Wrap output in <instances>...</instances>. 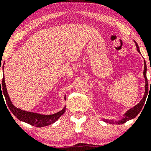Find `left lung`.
Returning a JSON list of instances; mask_svg holds the SVG:
<instances>
[{"label":"left lung","instance_id":"obj_1","mask_svg":"<svg viewBox=\"0 0 151 151\" xmlns=\"http://www.w3.org/2000/svg\"><path fill=\"white\" fill-rule=\"evenodd\" d=\"M133 42H135V45L136 46V49L137 51L140 54H141V52H140V49L139 47H138V44H137L135 40H133ZM146 72H147V67H146V63H145V61L144 60V70H143V77L145 78V92H144V96L142 99L141 100V101L136 104V106L131 108L127 111L126 112L125 114L123 115V117L121 118V119L119 120H113V119H102L104 122L106 123H109V124H122L126 123V121L131 120V119H134L135 117L138 115V114L140 113V111H141L142 108H143V105H144L145 99H146L147 96L148 94V79H147V77H146ZM150 85H151V81H150Z\"/></svg>","mask_w":151,"mask_h":151}]
</instances>
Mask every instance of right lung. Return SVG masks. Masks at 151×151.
Segmentation results:
<instances>
[{
    "label": "right lung",
    "instance_id": "right-lung-1",
    "mask_svg": "<svg viewBox=\"0 0 151 151\" xmlns=\"http://www.w3.org/2000/svg\"><path fill=\"white\" fill-rule=\"evenodd\" d=\"M0 96L1 94L2 95V96L3 95L4 96L5 99H6L7 105H8L10 111L19 120L27 123V124H30V125L35 126V127H44V126H49L50 124H54L56 121H58L59 118L61 116L62 114L65 112L66 106H65V107L59 112H57V113L53 114H50V115H44V114L34 113V112L22 110V109L15 107L11 101H10V99L9 96H8V91H7L6 89V82H5V77L3 78L2 86H1L0 80ZM65 100L66 101V94L65 95Z\"/></svg>",
    "mask_w": 151,
    "mask_h": 151
}]
</instances>
